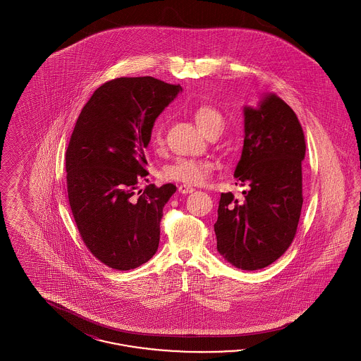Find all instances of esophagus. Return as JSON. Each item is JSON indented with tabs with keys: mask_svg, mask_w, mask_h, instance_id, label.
Returning <instances> with one entry per match:
<instances>
[{
	"mask_svg": "<svg viewBox=\"0 0 361 361\" xmlns=\"http://www.w3.org/2000/svg\"><path fill=\"white\" fill-rule=\"evenodd\" d=\"M195 188H192L190 185H187V184H181V185H178V192H181V193H190V192H193Z\"/></svg>",
	"mask_w": 361,
	"mask_h": 361,
	"instance_id": "obj_1",
	"label": "esophagus"
}]
</instances>
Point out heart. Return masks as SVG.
Wrapping results in <instances>:
<instances>
[{"label": "heart", "instance_id": "obj_1", "mask_svg": "<svg viewBox=\"0 0 361 361\" xmlns=\"http://www.w3.org/2000/svg\"><path fill=\"white\" fill-rule=\"evenodd\" d=\"M195 121L207 137L214 131L224 130V119L222 114L211 106L200 105L195 111ZM152 143L155 147H161L164 145V123L157 121L152 131ZM212 171V164L207 159L196 158H177L174 162L166 165L162 171V178L166 181H177L188 185L203 184L209 177Z\"/></svg>", "mask_w": 361, "mask_h": 361}]
</instances>
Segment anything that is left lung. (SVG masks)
<instances>
[{
    "instance_id": "obj_1",
    "label": "left lung",
    "mask_w": 361,
    "mask_h": 361,
    "mask_svg": "<svg viewBox=\"0 0 361 361\" xmlns=\"http://www.w3.org/2000/svg\"><path fill=\"white\" fill-rule=\"evenodd\" d=\"M245 139L234 177L242 199L222 193L214 224L221 256L242 271L262 269L281 257L296 234L303 204L306 142L291 106L275 93L245 106Z\"/></svg>"
}]
</instances>
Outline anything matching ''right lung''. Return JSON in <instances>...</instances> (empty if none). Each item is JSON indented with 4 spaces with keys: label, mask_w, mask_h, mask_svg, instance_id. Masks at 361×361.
<instances>
[{
    "label": "right lung",
    "mask_w": 361,
    "mask_h": 361,
    "mask_svg": "<svg viewBox=\"0 0 361 361\" xmlns=\"http://www.w3.org/2000/svg\"><path fill=\"white\" fill-rule=\"evenodd\" d=\"M153 77H121L94 90L66 150L70 208L90 253L130 271L153 257L162 209L176 185L137 183L149 172L145 149L154 121L181 92Z\"/></svg>",
    "instance_id": "1"
}]
</instances>
